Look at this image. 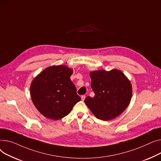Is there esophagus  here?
Returning a JSON list of instances; mask_svg holds the SVG:
<instances>
[{"label":"esophagus","mask_w":161,"mask_h":161,"mask_svg":"<svg viewBox=\"0 0 161 161\" xmlns=\"http://www.w3.org/2000/svg\"><path fill=\"white\" fill-rule=\"evenodd\" d=\"M85 98H86V96H85L84 95H83V96H81V99H82V101H84Z\"/></svg>","instance_id":"1"}]
</instances>
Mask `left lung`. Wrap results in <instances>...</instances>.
I'll return each instance as SVG.
<instances>
[{
    "label": "left lung",
    "instance_id": "left-lung-1",
    "mask_svg": "<svg viewBox=\"0 0 161 161\" xmlns=\"http://www.w3.org/2000/svg\"><path fill=\"white\" fill-rule=\"evenodd\" d=\"M93 97L84 100L97 118L107 121L114 119L128 107L132 97L130 81L121 71L98 70L90 73Z\"/></svg>",
    "mask_w": 161,
    "mask_h": 161
}]
</instances>
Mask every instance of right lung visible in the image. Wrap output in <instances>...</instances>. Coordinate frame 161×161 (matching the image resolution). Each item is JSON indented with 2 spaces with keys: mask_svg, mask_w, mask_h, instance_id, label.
Returning <instances> with one entry per match:
<instances>
[{
  "mask_svg": "<svg viewBox=\"0 0 161 161\" xmlns=\"http://www.w3.org/2000/svg\"><path fill=\"white\" fill-rule=\"evenodd\" d=\"M73 70L65 65L47 68L33 80L31 95L34 105L42 115L58 120L69 114L80 101L70 79Z\"/></svg>",
  "mask_w": 161,
  "mask_h": 161,
  "instance_id": "add662e5",
  "label": "right lung"
}]
</instances>
